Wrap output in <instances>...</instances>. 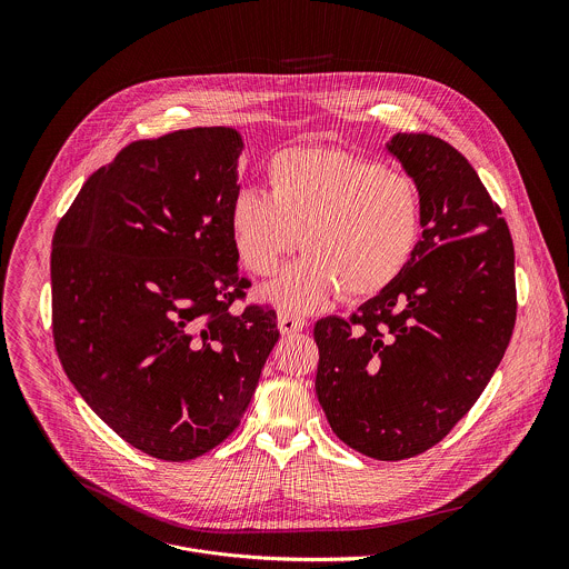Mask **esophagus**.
I'll list each match as a JSON object with an SVG mask.
<instances>
[{
  "mask_svg": "<svg viewBox=\"0 0 569 569\" xmlns=\"http://www.w3.org/2000/svg\"><path fill=\"white\" fill-rule=\"evenodd\" d=\"M305 318L296 316V313H289V311H282L280 318H278V328L282 335H293V332H300L305 328Z\"/></svg>",
  "mask_w": 569,
  "mask_h": 569,
  "instance_id": "1",
  "label": "esophagus"
}]
</instances>
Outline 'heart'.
<instances>
[{
  "label": "heart",
  "instance_id": "heart-1",
  "mask_svg": "<svg viewBox=\"0 0 569 569\" xmlns=\"http://www.w3.org/2000/svg\"><path fill=\"white\" fill-rule=\"evenodd\" d=\"M269 194L241 188L230 206L239 256L256 276H273L300 247L309 249L267 296L284 309H313L341 287L366 298L406 271L420 241L416 181L341 149L293 147L267 163Z\"/></svg>",
  "mask_w": 569,
  "mask_h": 569
}]
</instances>
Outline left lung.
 <instances>
[{
    "mask_svg": "<svg viewBox=\"0 0 569 569\" xmlns=\"http://www.w3.org/2000/svg\"><path fill=\"white\" fill-rule=\"evenodd\" d=\"M388 151L418 186L422 239L395 284L316 325V392L341 442L406 460L467 416L499 366L517 318L515 247L460 151L431 133H397Z\"/></svg>",
    "mask_w": 569,
    "mask_h": 569,
    "instance_id": "obj_1",
    "label": "left lung"
}]
</instances>
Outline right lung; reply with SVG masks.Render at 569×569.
I'll list each match as a JSON object with an SVG mask.
<instances>
[{"mask_svg": "<svg viewBox=\"0 0 569 569\" xmlns=\"http://www.w3.org/2000/svg\"><path fill=\"white\" fill-rule=\"evenodd\" d=\"M241 136L197 127L124 147L52 239V335L84 403L131 447L199 458L241 422L280 332L247 305L230 206Z\"/></svg>", "mask_w": 569, "mask_h": 569, "instance_id": "add662e5", "label": "right lung"}]
</instances>
